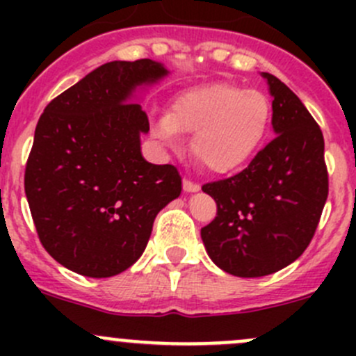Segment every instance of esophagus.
<instances>
[{
  "instance_id": "1",
  "label": "esophagus",
  "mask_w": 356,
  "mask_h": 356,
  "mask_svg": "<svg viewBox=\"0 0 356 356\" xmlns=\"http://www.w3.org/2000/svg\"><path fill=\"white\" fill-rule=\"evenodd\" d=\"M182 188H184L186 193H196V191H200V184H196V182L188 181V179H184V181H182Z\"/></svg>"
}]
</instances>
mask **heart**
Here are the masks:
<instances>
[{
	"mask_svg": "<svg viewBox=\"0 0 356 356\" xmlns=\"http://www.w3.org/2000/svg\"><path fill=\"white\" fill-rule=\"evenodd\" d=\"M270 122L272 105L264 92L217 82L179 95L170 113L156 118L153 134L172 149L182 148V134H193V156L211 174L227 175L253 160Z\"/></svg>",
	"mask_w": 356,
	"mask_h": 356,
	"instance_id": "obj_1",
	"label": "heart"
}]
</instances>
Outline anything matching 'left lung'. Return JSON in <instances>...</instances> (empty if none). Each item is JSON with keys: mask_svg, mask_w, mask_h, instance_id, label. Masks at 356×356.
<instances>
[{"mask_svg": "<svg viewBox=\"0 0 356 356\" xmlns=\"http://www.w3.org/2000/svg\"><path fill=\"white\" fill-rule=\"evenodd\" d=\"M275 138L245 170L208 182L217 217L201 229L208 257L238 277H261L301 257L329 195L324 136L301 99L264 72Z\"/></svg>", "mask_w": 356, "mask_h": 356, "instance_id": "1", "label": "left lung"}]
</instances>
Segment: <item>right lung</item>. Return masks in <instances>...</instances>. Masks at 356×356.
<instances>
[{
    "label": "right lung",
    "mask_w": 356,
    "mask_h": 356,
    "mask_svg": "<svg viewBox=\"0 0 356 356\" xmlns=\"http://www.w3.org/2000/svg\"><path fill=\"white\" fill-rule=\"evenodd\" d=\"M168 74L153 60L110 62L48 103L25 165V196L39 241L86 277H111L138 261L158 211L177 198L174 165L141 155L148 115L139 86Z\"/></svg>",
    "instance_id": "obj_1"
}]
</instances>
